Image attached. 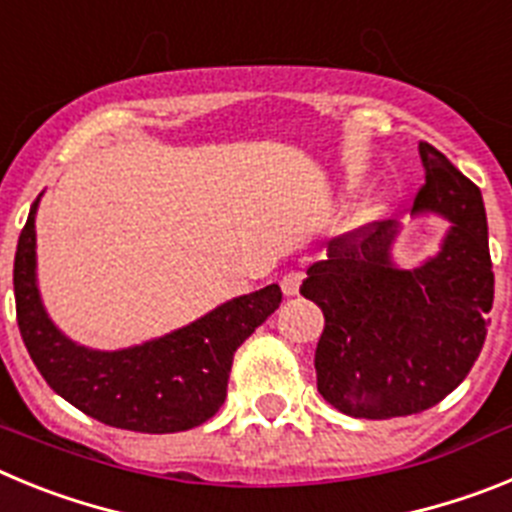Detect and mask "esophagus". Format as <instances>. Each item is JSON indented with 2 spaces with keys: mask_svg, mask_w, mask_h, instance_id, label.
I'll return each instance as SVG.
<instances>
[{
  "mask_svg": "<svg viewBox=\"0 0 512 512\" xmlns=\"http://www.w3.org/2000/svg\"><path fill=\"white\" fill-rule=\"evenodd\" d=\"M302 277H305V274H302V271H287V274H284L282 277V292L287 297H292V295H297V292H300V284H302Z\"/></svg>",
  "mask_w": 512,
  "mask_h": 512,
  "instance_id": "34e87169",
  "label": "esophagus"
}]
</instances>
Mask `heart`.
Here are the masks:
<instances>
[{"label": "heart", "mask_w": 512, "mask_h": 512, "mask_svg": "<svg viewBox=\"0 0 512 512\" xmlns=\"http://www.w3.org/2000/svg\"><path fill=\"white\" fill-rule=\"evenodd\" d=\"M374 215V207H366L364 210V217H372Z\"/></svg>", "instance_id": "heart-1"}]
</instances>
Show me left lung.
<instances>
[{
	"label": "left lung",
	"mask_w": 512,
	"mask_h": 512,
	"mask_svg": "<svg viewBox=\"0 0 512 512\" xmlns=\"http://www.w3.org/2000/svg\"><path fill=\"white\" fill-rule=\"evenodd\" d=\"M425 184L413 212L451 223L441 251L413 269L392 261L395 220L328 243L300 292L323 310L318 392L351 418L387 420L433 408L454 392L485 346L495 274L482 192L449 158L420 143Z\"/></svg>",
	"instance_id": "1"
}]
</instances>
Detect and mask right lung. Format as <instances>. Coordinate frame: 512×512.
Listing matches in <instances>:
<instances>
[{
    "mask_svg": "<svg viewBox=\"0 0 512 512\" xmlns=\"http://www.w3.org/2000/svg\"><path fill=\"white\" fill-rule=\"evenodd\" d=\"M15 253V305L27 354L56 395L112 428L179 433L197 428L228 395L233 354L282 302L279 284L223 302L205 318L156 341L94 351L66 338L48 318L35 279V212Z\"/></svg>",
    "mask_w": 512,
    "mask_h": 512,
    "instance_id": "right-lung-1",
    "label": "right lung"
}]
</instances>
